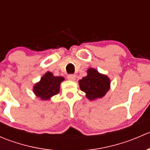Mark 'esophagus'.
I'll return each instance as SVG.
<instances>
[{
	"instance_id": "obj_1",
	"label": "esophagus",
	"mask_w": 150,
	"mask_h": 150,
	"mask_svg": "<svg viewBox=\"0 0 150 150\" xmlns=\"http://www.w3.org/2000/svg\"><path fill=\"white\" fill-rule=\"evenodd\" d=\"M67 78L69 81H75V78H76V75H73V74H70V75H68Z\"/></svg>"
}]
</instances>
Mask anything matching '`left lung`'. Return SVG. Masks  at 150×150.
<instances>
[{"mask_svg":"<svg viewBox=\"0 0 150 150\" xmlns=\"http://www.w3.org/2000/svg\"><path fill=\"white\" fill-rule=\"evenodd\" d=\"M87 74L78 81L81 90L91 101L102 98L110 88V78L93 68H89Z\"/></svg>","mask_w":150,"mask_h":150,"instance_id":"8db88e82","label":"left lung"}]
</instances>
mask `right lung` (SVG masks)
Returning a JSON list of instances; mask_svg holds the SVG:
<instances>
[{
  "label": "right lung",
  "mask_w": 150,
  "mask_h": 150,
  "mask_svg": "<svg viewBox=\"0 0 150 150\" xmlns=\"http://www.w3.org/2000/svg\"><path fill=\"white\" fill-rule=\"evenodd\" d=\"M64 81L62 76H54L53 73L47 72L40 81L33 87V92L42 100H49L52 96L59 93L60 84Z\"/></svg>",
  "instance_id": "obj_1"
}]
</instances>
